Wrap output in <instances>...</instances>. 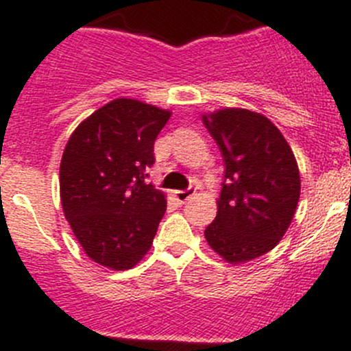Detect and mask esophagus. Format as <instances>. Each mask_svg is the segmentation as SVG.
Instances as JSON below:
<instances>
[{"label":"esophagus","mask_w":351,"mask_h":351,"mask_svg":"<svg viewBox=\"0 0 351 351\" xmlns=\"http://www.w3.org/2000/svg\"><path fill=\"white\" fill-rule=\"evenodd\" d=\"M193 195H195V190L193 189H189V190H178V192H175V198L178 204H185L186 200H190Z\"/></svg>","instance_id":"1"}]
</instances>
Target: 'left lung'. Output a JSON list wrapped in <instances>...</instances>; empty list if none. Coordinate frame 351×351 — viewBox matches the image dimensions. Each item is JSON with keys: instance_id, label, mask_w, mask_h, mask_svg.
Segmentation results:
<instances>
[{"instance_id": "1", "label": "left lung", "mask_w": 351, "mask_h": 351, "mask_svg": "<svg viewBox=\"0 0 351 351\" xmlns=\"http://www.w3.org/2000/svg\"><path fill=\"white\" fill-rule=\"evenodd\" d=\"M202 120L226 166L217 215L205 239L229 263L254 260L277 246L295 214L300 195L295 156L261 113L222 108Z\"/></svg>"}]
</instances>
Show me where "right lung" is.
<instances>
[{
  "label": "right lung",
  "mask_w": 351,
  "mask_h": 351,
  "mask_svg": "<svg viewBox=\"0 0 351 351\" xmlns=\"http://www.w3.org/2000/svg\"><path fill=\"white\" fill-rule=\"evenodd\" d=\"M169 117L168 110L117 98L83 120L66 144L62 210L84 253L112 270L143 260L165 215V193L146 178Z\"/></svg>",
  "instance_id": "obj_1"
}]
</instances>
